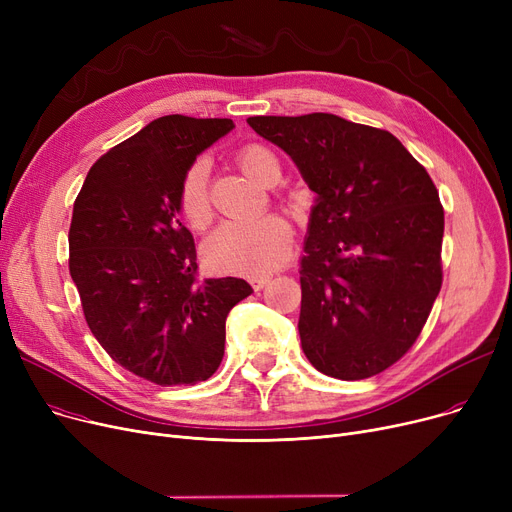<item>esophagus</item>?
<instances>
[{"instance_id": "esophagus-1", "label": "esophagus", "mask_w": 512, "mask_h": 512, "mask_svg": "<svg viewBox=\"0 0 512 512\" xmlns=\"http://www.w3.org/2000/svg\"><path fill=\"white\" fill-rule=\"evenodd\" d=\"M272 280V274H257V276H253L251 278V284H253V288H257V290H261L267 282Z\"/></svg>"}]
</instances>
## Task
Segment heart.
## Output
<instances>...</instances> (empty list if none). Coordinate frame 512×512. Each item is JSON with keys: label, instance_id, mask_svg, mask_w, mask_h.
<instances>
[{"label": "heart", "instance_id": "b5f03b06", "mask_svg": "<svg viewBox=\"0 0 512 512\" xmlns=\"http://www.w3.org/2000/svg\"><path fill=\"white\" fill-rule=\"evenodd\" d=\"M236 164L259 184H274L280 178L276 155L257 143L242 145ZM178 211L193 230H205L213 220L209 195V168L203 157L195 159L178 186ZM292 245L290 224L276 213L253 220H230L215 228L203 245L209 267L230 274H261L280 265Z\"/></svg>", "mask_w": 512, "mask_h": 512}]
</instances>
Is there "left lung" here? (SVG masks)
I'll use <instances>...</instances> for the list:
<instances>
[{
	"label": "left lung",
	"instance_id": "8db88e82",
	"mask_svg": "<svg viewBox=\"0 0 512 512\" xmlns=\"http://www.w3.org/2000/svg\"><path fill=\"white\" fill-rule=\"evenodd\" d=\"M247 122L317 193L299 272L307 359L346 382L382 373L411 351L442 288L434 180L382 128L321 112Z\"/></svg>",
	"mask_w": 512,
	"mask_h": 512
}]
</instances>
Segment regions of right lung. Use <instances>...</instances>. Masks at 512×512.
<instances>
[{"instance_id": "obj_1", "label": "right lung", "mask_w": 512, "mask_h": 512, "mask_svg": "<svg viewBox=\"0 0 512 512\" xmlns=\"http://www.w3.org/2000/svg\"><path fill=\"white\" fill-rule=\"evenodd\" d=\"M228 118L161 116L103 153L74 201L70 276L97 342L157 386H193L220 367L226 315L247 299L240 278H199L178 186Z\"/></svg>"}]
</instances>
